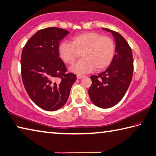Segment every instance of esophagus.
I'll return each mask as SVG.
<instances>
[{"label":"esophagus","mask_w":156,"mask_h":156,"mask_svg":"<svg viewBox=\"0 0 156 156\" xmlns=\"http://www.w3.org/2000/svg\"><path fill=\"white\" fill-rule=\"evenodd\" d=\"M85 77V75H77V78L79 79H81L82 78H83Z\"/></svg>","instance_id":"34e87169"}]
</instances>
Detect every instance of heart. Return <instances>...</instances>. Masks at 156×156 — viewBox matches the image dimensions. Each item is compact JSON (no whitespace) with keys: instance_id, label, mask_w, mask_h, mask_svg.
Listing matches in <instances>:
<instances>
[{"instance_id":"b5f03b06","label":"heart","mask_w":156,"mask_h":156,"mask_svg":"<svg viewBox=\"0 0 156 156\" xmlns=\"http://www.w3.org/2000/svg\"><path fill=\"white\" fill-rule=\"evenodd\" d=\"M115 50L113 40L97 32H85L72 39L71 43L63 41L58 46V54L64 62L73 64L81 56L83 58L70 67L75 73H86L95 68L101 70L112 62Z\"/></svg>"}]
</instances>
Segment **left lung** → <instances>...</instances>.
Wrapping results in <instances>:
<instances>
[{
    "mask_svg": "<svg viewBox=\"0 0 156 156\" xmlns=\"http://www.w3.org/2000/svg\"><path fill=\"white\" fill-rule=\"evenodd\" d=\"M116 43L115 54L109 66L98 75L90 78L92 83L88 90L91 101L97 107L108 108L117 105L124 96L133 75V52L121 34L107 28Z\"/></svg>",
    "mask_w": 156,
    "mask_h": 156,
    "instance_id": "8db88e82",
    "label": "left lung"
}]
</instances>
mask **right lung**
Segmentation results:
<instances>
[{"instance_id": "right-lung-1", "label": "right lung", "mask_w": 156, "mask_h": 156, "mask_svg": "<svg viewBox=\"0 0 156 156\" xmlns=\"http://www.w3.org/2000/svg\"><path fill=\"white\" fill-rule=\"evenodd\" d=\"M69 33L60 28L42 29L23 48L21 74L23 86L32 101L45 111H54L62 107L77 79L75 74L66 73L58 54L60 41ZM58 78L61 81L56 82Z\"/></svg>"}]
</instances>
